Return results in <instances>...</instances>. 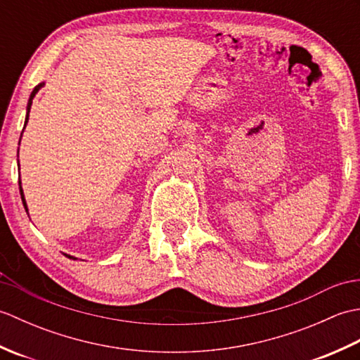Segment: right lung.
I'll return each mask as SVG.
<instances>
[{
	"label": "right lung",
	"instance_id": "obj_1",
	"mask_svg": "<svg viewBox=\"0 0 360 360\" xmlns=\"http://www.w3.org/2000/svg\"><path fill=\"white\" fill-rule=\"evenodd\" d=\"M43 86V83H40V85H37L35 88H34V91L32 93H30V97H29V102H27V112H26V120H25V127H26V124H27V120H29V112H30V105H32V98L35 97V94L38 93V91H40V88ZM20 193H21V201H22V205H25V209H26V212H27V205H26V200H25V193H22V188H21V182H20ZM68 258H72V259H77V258H74V257H71V255H68V254H65Z\"/></svg>",
	"mask_w": 360,
	"mask_h": 360
}]
</instances>
